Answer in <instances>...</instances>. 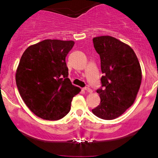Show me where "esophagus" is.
<instances>
[{
    "label": "esophagus",
    "instance_id": "esophagus-1",
    "mask_svg": "<svg viewBox=\"0 0 158 158\" xmlns=\"http://www.w3.org/2000/svg\"><path fill=\"white\" fill-rule=\"evenodd\" d=\"M84 90H85L86 92H88V93H92V90L90 88H88V87H85L84 88Z\"/></svg>",
    "mask_w": 158,
    "mask_h": 158
}]
</instances>
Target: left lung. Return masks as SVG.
I'll return each mask as SVG.
<instances>
[{"mask_svg":"<svg viewBox=\"0 0 158 158\" xmlns=\"http://www.w3.org/2000/svg\"><path fill=\"white\" fill-rule=\"evenodd\" d=\"M101 61V87L97 90L100 103L92 109L99 118L116 119L135 102L142 80L140 65L134 50L111 36L93 39Z\"/></svg>","mask_w":158,"mask_h":158,"instance_id":"obj_1","label":"left lung"}]
</instances>
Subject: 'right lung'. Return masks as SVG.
Instances as JSON below:
<instances>
[{
	"mask_svg": "<svg viewBox=\"0 0 158 158\" xmlns=\"http://www.w3.org/2000/svg\"><path fill=\"white\" fill-rule=\"evenodd\" d=\"M73 45V41L47 39L29 47L21 56L16 85L23 102L40 118H63L80 92L68 79L65 61Z\"/></svg>",
	"mask_w": 158,
	"mask_h": 158,
	"instance_id": "1",
	"label": "right lung"
}]
</instances>
